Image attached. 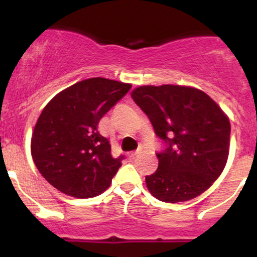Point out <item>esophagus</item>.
I'll list each match as a JSON object with an SVG mask.
<instances>
[{
  "instance_id": "1",
  "label": "esophagus",
  "mask_w": 257,
  "mask_h": 257,
  "mask_svg": "<svg viewBox=\"0 0 257 257\" xmlns=\"http://www.w3.org/2000/svg\"><path fill=\"white\" fill-rule=\"evenodd\" d=\"M140 150H138V151H135V152H131V153H129V158H131V159H134L135 157H137V156H139V155H140Z\"/></svg>"
}]
</instances>
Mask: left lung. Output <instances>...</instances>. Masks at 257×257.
I'll list each match as a JSON object with an SVG mask.
<instances>
[{"label":"left lung","instance_id":"left-lung-1","mask_svg":"<svg viewBox=\"0 0 257 257\" xmlns=\"http://www.w3.org/2000/svg\"><path fill=\"white\" fill-rule=\"evenodd\" d=\"M132 98L164 143L157 170L146 176L152 196L179 203L208 190L228 158L231 124L220 106L204 91L174 84L139 87Z\"/></svg>","mask_w":257,"mask_h":257}]
</instances>
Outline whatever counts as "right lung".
Here are the masks:
<instances>
[{
    "label": "right lung",
    "instance_id": "obj_1",
    "mask_svg": "<svg viewBox=\"0 0 257 257\" xmlns=\"http://www.w3.org/2000/svg\"><path fill=\"white\" fill-rule=\"evenodd\" d=\"M132 84L102 77L77 82L43 108L31 139L38 172L67 196L91 198L110 187L124 156L113 158L100 119Z\"/></svg>",
    "mask_w": 257,
    "mask_h": 257
}]
</instances>
